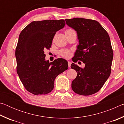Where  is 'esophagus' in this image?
Wrapping results in <instances>:
<instances>
[{"mask_svg":"<svg viewBox=\"0 0 124 124\" xmlns=\"http://www.w3.org/2000/svg\"><path fill=\"white\" fill-rule=\"evenodd\" d=\"M68 65L69 68H70V65H71V62H70V61H68Z\"/></svg>","mask_w":124,"mask_h":124,"instance_id":"obj_1","label":"esophagus"}]
</instances>
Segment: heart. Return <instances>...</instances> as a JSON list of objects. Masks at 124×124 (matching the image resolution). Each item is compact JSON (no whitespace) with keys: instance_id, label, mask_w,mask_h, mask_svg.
<instances>
[{"instance_id":"1","label":"heart","mask_w":124,"mask_h":124,"mask_svg":"<svg viewBox=\"0 0 124 124\" xmlns=\"http://www.w3.org/2000/svg\"><path fill=\"white\" fill-rule=\"evenodd\" d=\"M72 32H74V31L72 29H68L65 31V34H67V33H70ZM60 54L63 56V57L66 58H69L71 56V51L70 50L65 49L62 50L60 51Z\"/></svg>"}]
</instances>
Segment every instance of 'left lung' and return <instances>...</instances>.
Masks as SVG:
<instances>
[{
    "instance_id": "left-lung-1",
    "label": "left lung",
    "mask_w": 124,
    "mask_h": 124,
    "mask_svg": "<svg viewBox=\"0 0 124 124\" xmlns=\"http://www.w3.org/2000/svg\"><path fill=\"white\" fill-rule=\"evenodd\" d=\"M65 21L76 31L79 40L73 61L80 60L85 64L83 68L74 63L71 64L77 72L72 83V90L80 95H92L101 89L110 76L113 52L109 36L95 20L74 18Z\"/></svg>"
}]
</instances>
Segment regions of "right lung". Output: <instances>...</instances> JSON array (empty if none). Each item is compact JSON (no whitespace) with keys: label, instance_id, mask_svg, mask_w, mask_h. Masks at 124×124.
I'll return each instance as SVG.
<instances>
[{"label":"right lung","instance_id":"right-lung-1","mask_svg":"<svg viewBox=\"0 0 124 124\" xmlns=\"http://www.w3.org/2000/svg\"><path fill=\"white\" fill-rule=\"evenodd\" d=\"M65 24L64 20L33 21L19 35L15 51L17 73L25 89L34 95L51 92L56 78L68 68L66 60L49 62L44 53L51 47L56 32Z\"/></svg>","mask_w":124,"mask_h":124}]
</instances>
